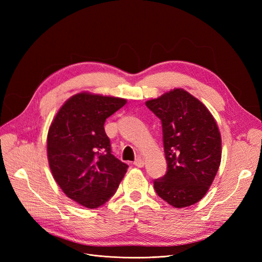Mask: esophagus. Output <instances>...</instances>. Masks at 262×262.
Returning a JSON list of instances; mask_svg holds the SVG:
<instances>
[{"label": "esophagus", "mask_w": 262, "mask_h": 262, "mask_svg": "<svg viewBox=\"0 0 262 262\" xmlns=\"http://www.w3.org/2000/svg\"><path fill=\"white\" fill-rule=\"evenodd\" d=\"M134 166H137V167H139V168H141V167H143L144 166V161L142 160L141 157H139V158H137L136 161H134Z\"/></svg>", "instance_id": "34e87169"}]
</instances>
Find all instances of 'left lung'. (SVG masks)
I'll list each match as a JSON object with an SVG mask.
<instances>
[{"instance_id":"left-lung-1","label":"left lung","mask_w":262,"mask_h":262,"mask_svg":"<svg viewBox=\"0 0 262 262\" xmlns=\"http://www.w3.org/2000/svg\"><path fill=\"white\" fill-rule=\"evenodd\" d=\"M162 121L167 171L154 180L156 193L175 208L200 201L219 170L221 134L211 113L185 90L145 102Z\"/></svg>"}]
</instances>
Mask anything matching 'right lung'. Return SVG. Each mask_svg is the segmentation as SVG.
Masks as SVG:
<instances>
[{"instance_id": "obj_1", "label": "right lung", "mask_w": 262, "mask_h": 262, "mask_svg": "<svg viewBox=\"0 0 262 262\" xmlns=\"http://www.w3.org/2000/svg\"><path fill=\"white\" fill-rule=\"evenodd\" d=\"M123 98L78 93L55 115L47 138L54 180L70 199L97 209L112 198L129 166L112 154L104 124Z\"/></svg>"}]
</instances>
